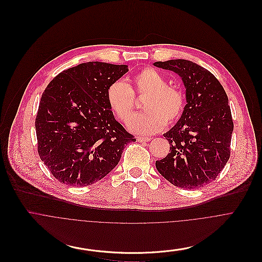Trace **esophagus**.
<instances>
[{
  "label": "esophagus",
  "mask_w": 262,
  "mask_h": 262,
  "mask_svg": "<svg viewBox=\"0 0 262 262\" xmlns=\"http://www.w3.org/2000/svg\"><path fill=\"white\" fill-rule=\"evenodd\" d=\"M150 139H151L150 137H146V136H139V137H137V140L140 141V142H147Z\"/></svg>",
  "instance_id": "esophagus-1"
}]
</instances>
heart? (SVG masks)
Returning a JSON list of instances; mask_svg holds the SVG:
<instances>
[{
	"mask_svg": "<svg viewBox=\"0 0 262 262\" xmlns=\"http://www.w3.org/2000/svg\"><path fill=\"white\" fill-rule=\"evenodd\" d=\"M145 97L146 112L131 119L135 109V96ZM111 111L121 122H128L130 131L136 134H152L162 130L166 124H173L182 117L186 99L183 91L168 85L167 79L152 68H144L132 78V85L122 80L114 81L106 91Z\"/></svg>",
	"mask_w": 262,
	"mask_h": 262,
	"instance_id": "1",
	"label": "heart"
}]
</instances>
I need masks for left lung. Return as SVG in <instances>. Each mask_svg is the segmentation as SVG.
<instances>
[{
    "instance_id": "1",
    "label": "left lung",
    "mask_w": 262,
    "mask_h": 262,
    "mask_svg": "<svg viewBox=\"0 0 262 262\" xmlns=\"http://www.w3.org/2000/svg\"><path fill=\"white\" fill-rule=\"evenodd\" d=\"M178 73L186 86L187 104L174 127L164 134L170 152L156 161L172 185L198 189L216 180L230 157L233 121L220 81L205 68L187 60L156 62Z\"/></svg>"
}]
</instances>
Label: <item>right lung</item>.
Returning a JSON list of instances; mask_svg holds the SVG:
<instances>
[{"instance_id":"1","label":"right lung","mask_w":262,"mask_h":262,"mask_svg":"<svg viewBox=\"0 0 262 262\" xmlns=\"http://www.w3.org/2000/svg\"><path fill=\"white\" fill-rule=\"evenodd\" d=\"M126 65L82 63L64 70L44 90L35 121L40 159L59 182L90 186L120 162L135 137L116 121L106 99L108 86Z\"/></svg>"}]
</instances>
